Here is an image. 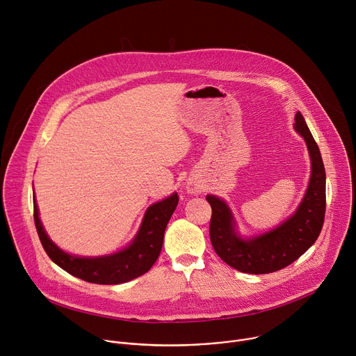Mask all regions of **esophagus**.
Returning a JSON list of instances; mask_svg holds the SVG:
<instances>
[{"instance_id":"obj_1","label":"esophagus","mask_w":356,"mask_h":356,"mask_svg":"<svg viewBox=\"0 0 356 356\" xmlns=\"http://www.w3.org/2000/svg\"><path fill=\"white\" fill-rule=\"evenodd\" d=\"M187 191L191 193V194H195V193L200 191V186L195 184V183H188L187 184Z\"/></svg>"}]
</instances>
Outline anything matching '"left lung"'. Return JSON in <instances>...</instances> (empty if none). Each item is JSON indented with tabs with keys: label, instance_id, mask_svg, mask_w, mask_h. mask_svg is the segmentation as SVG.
<instances>
[{
	"label": "left lung",
	"instance_id": "obj_1",
	"mask_svg": "<svg viewBox=\"0 0 356 356\" xmlns=\"http://www.w3.org/2000/svg\"><path fill=\"white\" fill-rule=\"evenodd\" d=\"M294 121V129L306 140L312 161L310 181L294 214L270 231L243 238L227 202L213 194L206 197L213 209V248L227 265L239 272L265 275L280 270L297 261L321 232L325 217V169L318 145L300 111Z\"/></svg>",
	"mask_w": 356,
	"mask_h": 356
}]
</instances>
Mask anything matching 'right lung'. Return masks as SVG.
<instances>
[{
  "label": "right lung",
  "mask_w": 356,
  "mask_h": 356,
  "mask_svg": "<svg viewBox=\"0 0 356 356\" xmlns=\"http://www.w3.org/2000/svg\"><path fill=\"white\" fill-rule=\"evenodd\" d=\"M179 202L177 193L147 207L132 242L111 255L77 257L60 249L50 239L40 222L33 193V220L47 257L67 273L97 284H120L146 273L161 255L165 229Z\"/></svg>",
  "instance_id": "1"
}]
</instances>
